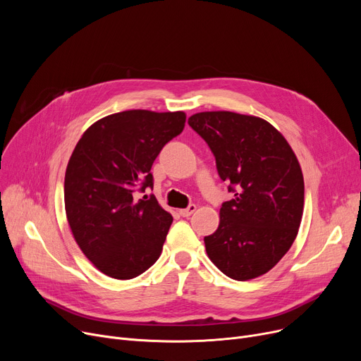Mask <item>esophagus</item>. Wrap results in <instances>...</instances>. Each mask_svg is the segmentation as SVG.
Listing matches in <instances>:
<instances>
[{"label": "esophagus", "mask_w": 361, "mask_h": 361, "mask_svg": "<svg viewBox=\"0 0 361 361\" xmlns=\"http://www.w3.org/2000/svg\"><path fill=\"white\" fill-rule=\"evenodd\" d=\"M196 204H190L188 207H185V209H180V215L181 216H184V218H187V216H190V215H193L195 212H196Z\"/></svg>", "instance_id": "esophagus-1"}]
</instances>
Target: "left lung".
Returning <instances> with one entry per match:
<instances>
[{
    "instance_id": "obj_1",
    "label": "left lung",
    "mask_w": 361,
    "mask_h": 361,
    "mask_svg": "<svg viewBox=\"0 0 361 361\" xmlns=\"http://www.w3.org/2000/svg\"><path fill=\"white\" fill-rule=\"evenodd\" d=\"M211 147L216 169L234 199L224 202L219 226L204 237L215 267L235 281L271 271L293 245L305 206L298 159L268 121L230 111L199 112L188 118Z\"/></svg>"
}]
</instances>
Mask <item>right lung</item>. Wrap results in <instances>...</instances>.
<instances>
[{
    "label": "right lung",
    "instance_id": "1",
    "mask_svg": "<svg viewBox=\"0 0 361 361\" xmlns=\"http://www.w3.org/2000/svg\"><path fill=\"white\" fill-rule=\"evenodd\" d=\"M185 114L130 109L92 124L66 169V215L75 243L102 274L131 279L161 256L173 216L155 196L150 168L184 128Z\"/></svg>",
    "mask_w": 361,
    "mask_h": 361
}]
</instances>
